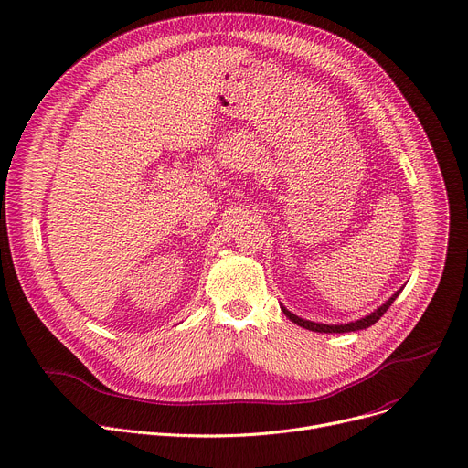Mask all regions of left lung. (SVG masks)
<instances>
[{
	"mask_svg": "<svg viewBox=\"0 0 468 468\" xmlns=\"http://www.w3.org/2000/svg\"><path fill=\"white\" fill-rule=\"evenodd\" d=\"M401 291H403V287H401L399 291H396L385 304H382L380 308H377L375 312H371L369 315H366V317H362V319H358V321H355V323H346V324H323V323H314V321H306V319H303V317H299V315L291 314V312H289L287 308H283V306H282V310H283L285 317H289L294 324H299V326L308 328V330H314V332H324V334H332V332H335V334L355 332V330H362V328H367V326L375 324L382 315L387 314V310L394 304V301L398 299Z\"/></svg>",
	"mask_w": 468,
	"mask_h": 468,
	"instance_id": "8db88e82",
	"label": "left lung"
}]
</instances>
